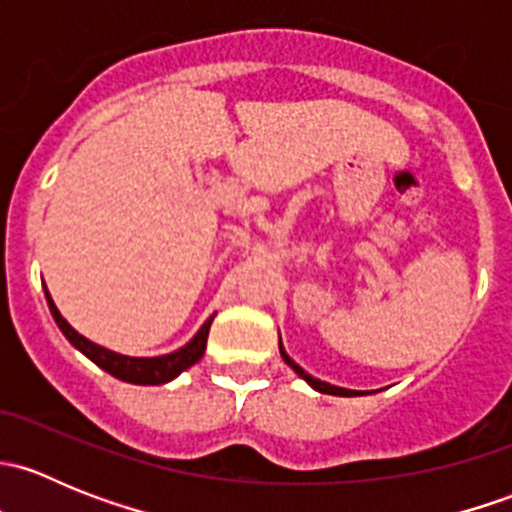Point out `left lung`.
<instances>
[{
	"label": "left lung",
	"mask_w": 512,
	"mask_h": 512,
	"mask_svg": "<svg viewBox=\"0 0 512 512\" xmlns=\"http://www.w3.org/2000/svg\"><path fill=\"white\" fill-rule=\"evenodd\" d=\"M280 354H282V359H285V364H287V366H292V369L297 371V374L302 376V379L307 381V384L312 386V389L322 391V394H332V396H364V394H361V391L342 389V386H332V384H327V381H319V379H314V376H309L307 371L302 369V366H299V364H294V361L289 359V354L285 352V347H282V339H280Z\"/></svg>",
	"instance_id": "left-lung-1"
}]
</instances>
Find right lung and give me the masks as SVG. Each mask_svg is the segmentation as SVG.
Segmentation results:
<instances>
[{
    "instance_id": "obj_1",
    "label": "right lung",
    "mask_w": 512,
    "mask_h": 512,
    "mask_svg": "<svg viewBox=\"0 0 512 512\" xmlns=\"http://www.w3.org/2000/svg\"><path fill=\"white\" fill-rule=\"evenodd\" d=\"M44 294H46V302H49L54 322L59 324V329L64 332V337L69 339V342L74 344L81 354L89 356L96 366H101L103 371H108V374L116 376V379L128 381V384H141V386L168 384V381H173L175 376L183 374L185 369H190L195 361H200V356L205 354V344H208L210 324H213V319H215V314H213V317H210L208 322L198 329V334H195V337L190 339L185 347H180L178 352H170L163 356H126V354L111 352V349H106V347H98V344L89 342L86 337H81V334L76 332V329L71 327L64 317H61V312L56 309L54 299H51V294L46 292V287H44Z\"/></svg>"
}]
</instances>
